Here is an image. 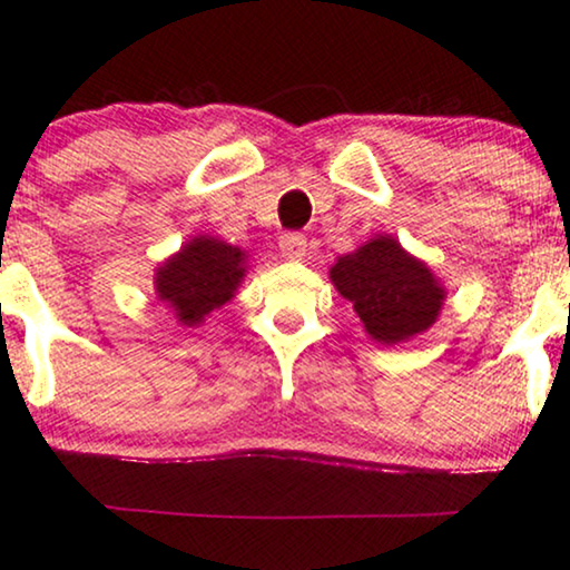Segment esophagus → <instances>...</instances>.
Returning a JSON list of instances; mask_svg holds the SVG:
<instances>
[{"label":"esophagus","mask_w":570,"mask_h":570,"mask_svg":"<svg viewBox=\"0 0 570 570\" xmlns=\"http://www.w3.org/2000/svg\"><path fill=\"white\" fill-rule=\"evenodd\" d=\"M278 249H281V255L289 257V261H302V257L307 255V239H305V234H297V232L284 234V236H281V239H278Z\"/></svg>","instance_id":"esophagus-1"}]
</instances>
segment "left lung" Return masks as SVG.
Wrapping results in <instances>:
<instances>
[{"instance_id":"1","label":"left lung","mask_w":570,"mask_h":570,"mask_svg":"<svg viewBox=\"0 0 570 570\" xmlns=\"http://www.w3.org/2000/svg\"><path fill=\"white\" fill-rule=\"evenodd\" d=\"M336 292L352 302L376 342L394 347L431 328L444 305V286L392 236H373L328 271Z\"/></svg>"}]
</instances>
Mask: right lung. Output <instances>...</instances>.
<instances>
[{"label":"right lung","mask_w":570,"mask_h":570,"mask_svg":"<svg viewBox=\"0 0 570 570\" xmlns=\"http://www.w3.org/2000/svg\"><path fill=\"white\" fill-rule=\"evenodd\" d=\"M247 255L215 236H194L155 273L157 297L168 302L181 326H199L205 315L234 297L247 273Z\"/></svg>","instance_id":"obj_1"}]
</instances>
